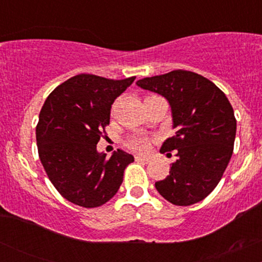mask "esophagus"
I'll return each mask as SVG.
<instances>
[{
    "mask_svg": "<svg viewBox=\"0 0 262 262\" xmlns=\"http://www.w3.org/2000/svg\"><path fill=\"white\" fill-rule=\"evenodd\" d=\"M151 159L149 158V156H141V155H137L135 156V161H139V162H145V164H148L150 162Z\"/></svg>",
    "mask_w": 262,
    "mask_h": 262,
    "instance_id": "obj_1",
    "label": "esophagus"
}]
</instances>
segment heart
Masks as SVG:
<instances>
[{
  "label": "heart",
  "instance_id": "obj_1",
  "mask_svg": "<svg viewBox=\"0 0 262 262\" xmlns=\"http://www.w3.org/2000/svg\"><path fill=\"white\" fill-rule=\"evenodd\" d=\"M127 145L130 149L135 150V151L144 152L149 148V139L144 137V135H135V137H132L130 139H128Z\"/></svg>",
  "mask_w": 262,
  "mask_h": 262
}]
</instances>
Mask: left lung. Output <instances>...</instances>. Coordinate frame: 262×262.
<instances>
[{
	"mask_svg": "<svg viewBox=\"0 0 262 262\" xmlns=\"http://www.w3.org/2000/svg\"><path fill=\"white\" fill-rule=\"evenodd\" d=\"M137 85L164 96L172 112L175 135L164 141L160 151L176 150L177 160L170 175L155 182L156 189L176 206L204 200L233 155L236 119L227 96L202 75L186 70L145 77Z\"/></svg>",
	"mask_w": 262,
	"mask_h": 262,
	"instance_id": "8db88e82",
	"label": "left lung"
}]
</instances>
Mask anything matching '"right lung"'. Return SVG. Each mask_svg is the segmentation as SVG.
I'll use <instances>...</instances> for the list:
<instances>
[{"mask_svg":"<svg viewBox=\"0 0 262 262\" xmlns=\"http://www.w3.org/2000/svg\"><path fill=\"white\" fill-rule=\"evenodd\" d=\"M135 76L111 80L80 74L56 87L45 100L35 128L38 154L48 177L65 200L95 208L112 198L133 155L97 151L110 124L114 100Z\"/></svg>","mask_w":262,"mask_h":262,"instance_id":"obj_1","label":"right lung"}]
</instances>
